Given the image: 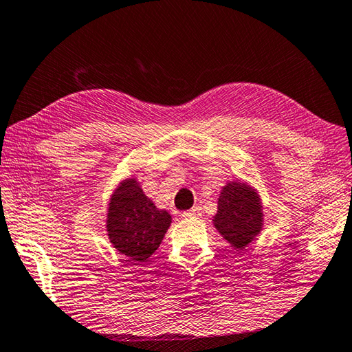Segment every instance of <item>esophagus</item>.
<instances>
[{
  "label": "esophagus",
  "instance_id": "esophagus-1",
  "mask_svg": "<svg viewBox=\"0 0 352 352\" xmlns=\"http://www.w3.org/2000/svg\"><path fill=\"white\" fill-rule=\"evenodd\" d=\"M200 215H201V209L198 208V206H195V208H192L190 210H186V212L182 214L183 219H190V220L198 219V217H200Z\"/></svg>",
  "mask_w": 352,
  "mask_h": 352
}]
</instances>
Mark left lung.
I'll use <instances>...</instances> for the list:
<instances>
[{
	"instance_id": "8db88e82",
	"label": "left lung",
	"mask_w": 352,
	"mask_h": 352,
	"mask_svg": "<svg viewBox=\"0 0 352 352\" xmlns=\"http://www.w3.org/2000/svg\"><path fill=\"white\" fill-rule=\"evenodd\" d=\"M258 197L241 183L223 188L215 215V228L235 249L245 248L263 225Z\"/></svg>"
}]
</instances>
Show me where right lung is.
Wrapping results in <instances>:
<instances>
[{
	"mask_svg": "<svg viewBox=\"0 0 352 352\" xmlns=\"http://www.w3.org/2000/svg\"><path fill=\"white\" fill-rule=\"evenodd\" d=\"M169 225L170 215L157 209L133 180L121 184L111 198L107 232L113 246L129 260L149 258Z\"/></svg>",
	"mask_w": 352,
	"mask_h": 352,
	"instance_id": "obj_1",
	"label": "right lung"
}]
</instances>
